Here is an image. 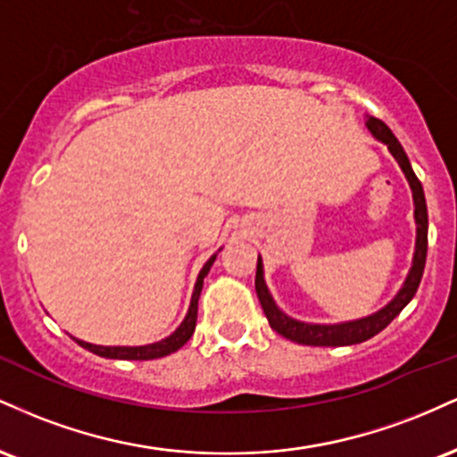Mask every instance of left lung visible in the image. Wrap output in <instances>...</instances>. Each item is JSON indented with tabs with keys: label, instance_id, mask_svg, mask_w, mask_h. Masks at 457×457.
I'll list each match as a JSON object with an SVG mask.
<instances>
[{
	"label": "left lung",
	"instance_id": "obj_1",
	"mask_svg": "<svg viewBox=\"0 0 457 457\" xmlns=\"http://www.w3.org/2000/svg\"><path fill=\"white\" fill-rule=\"evenodd\" d=\"M365 127L374 135L380 144H385L393 159L397 161L400 170L406 176L408 185L412 191V202H414V223H417V240H414V253H412V266L408 270L406 279H403L402 287L397 290V295L386 303L385 307L378 312L370 313L365 318L348 320V322H337V324H313V322H303L287 316L286 312H281L277 307L275 298H272L269 286L264 281V262L258 255V272H255V292L264 309L266 318L272 330L283 335L290 342L303 344V345H353L367 342L370 337L378 335L382 328H386L391 324L393 318L400 316V312L408 303L412 301V296L417 295V287L421 283L423 269H426V255H428V206H426V195H423V187L419 182V178L414 176L411 161H408L406 152H403L402 144L397 141L395 135L391 133V129L378 118H371L367 115Z\"/></svg>",
	"mask_w": 457,
	"mask_h": 457
}]
</instances>
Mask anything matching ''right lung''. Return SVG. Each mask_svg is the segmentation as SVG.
<instances>
[{"mask_svg": "<svg viewBox=\"0 0 457 457\" xmlns=\"http://www.w3.org/2000/svg\"><path fill=\"white\" fill-rule=\"evenodd\" d=\"M219 251H221V249H219ZM219 251H217V253H219ZM217 253L211 255L206 264L202 266V270H199L195 287H193L191 305H188L187 316L180 322V327H178L174 333L170 335V337L161 339V342H154V344H145V345H96V344H90V342H83V339H77V337H72V339H75V342L81 345V348L90 350V353L98 354V356H104V359L150 361V359H161V356H167V354L176 353V350H180L182 345H185L188 339H191L193 330H195L197 301H199V295H202L204 277L208 275V270H211V266L214 264V260H217Z\"/></svg>", "mask_w": 457, "mask_h": 457, "instance_id": "obj_1", "label": "right lung"}]
</instances>
